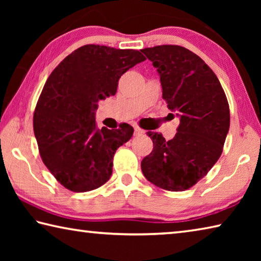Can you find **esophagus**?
<instances>
[{"mask_svg":"<svg viewBox=\"0 0 261 261\" xmlns=\"http://www.w3.org/2000/svg\"><path fill=\"white\" fill-rule=\"evenodd\" d=\"M144 130L143 129H140L139 126H136L135 127V136H140V135H143L144 134Z\"/></svg>","mask_w":261,"mask_h":261,"instance_id":"1","label":"esophagus"}]
</instances>
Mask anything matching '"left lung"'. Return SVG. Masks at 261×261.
Masks as SVG:
<instances>
[{
    "label": "left lung",
    "mask_w": 261,
    "mask_h": 261,
    "mask_svg": "<svg viewBox=\"0 0 261 261\" xmlns=\"http://www.w3.org/2000/svg\"><path fill=\"white\" fill-rule=\"evenodd\" d=\"M141 51L158 69L168 108L179 117L173 139L147 132L153 151L141 161V171L159 188L185 191L207 175L223 151L230 125L227 96L213 70L187 48L162 45Z\"/></svg>",
    "instance_id": "obj_1"
}]
</instances>
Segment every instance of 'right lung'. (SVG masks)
Masks as SVG:
<instances>
[{
  "label": "right lung",
  "mask_w": 261,
  "mask_h": 261,
  "mask_svg": "<svg viewBox=\"0 0 261 261\" xmlns=\"http://www.w3.org/2000/svg\"><path fill=\"white\" fill-rule=\"evenodd\" d=\"M145 60L139 50L85 45L48 77L33 130L42 162L65 189L91 191L110 178L114 154L130 140L134 127L96 129L98 101L115 95L122 74Z\"/></svg>",
  "instance_id": "1"
}]
</instances>
